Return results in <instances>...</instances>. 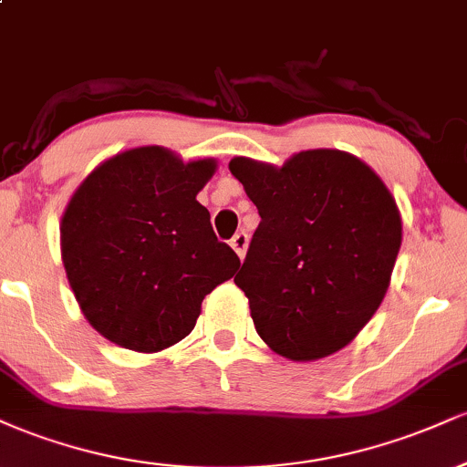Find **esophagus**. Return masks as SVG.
I'll return each mask as SVG.
<instances>
[{"mask_svg": "<svg viewBox=\"0 0 467 467\" xmlns=\"http://www.w3.org/2000/svg\"><path fill=\"white\" fill-rule=\"evenodd\" d=\"M230 245H233V250L237 252L239 259H244L245 248H248V234H245V233H237L233 239H230Z\"/></svg>", "mask_w": 467, "mask_h": 467, "instance_id": "esophagus-1", "label": "esophagus"}]
</instances>
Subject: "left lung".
<instances>
[{"instance_id": "left-lung-1", "label": "left lung", "mask_w": 467, "mask_h": 467, "mask_svg": "<svg viewBox=\"0 0 467 467\" xmlns=\"http://www.w3.org/2000/svg\"><path fill=\"white\" fill-rule=\"evenodd\" d=\"M259 211L234 283L256 334L289 360L342 349L378 312L401 245V219L382 180L334 149L289 158L281 169L230 160Z\"/></svg>"}]
</instances>
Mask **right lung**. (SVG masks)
Masks as SVG:
<instances>
[{
  "instance_id": "right-lung-1",
  "label": "right lung",
  "mask_w": 467,
  "mask_h": 467,
  "mask_svg": "<svg viewBox=\"0 0 467 467\" xmlns=\"http://www.w3.org/2000/svg\"><path fill=\"white\" fill-rule=\"evenodd\" d=\"M213 160L184 164L160 147L107 160L61 222L67 281L89 325L125 349L153 353L192 331L202 301L239 267L195 200Z\"/></svg>"
}]
</instances>
